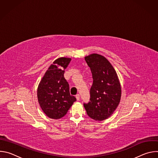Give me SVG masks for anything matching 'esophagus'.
<instances>
[{
  "label": "esophagus",
  "mask_w": 158,
  "mask_h": 158,
  "mask_svg": "<svg viewBox=\"0 0 158 158\" xmlns=\"http://www.w3.org/2000/svg\"><path fill=\"white\" fill-rule=\"evenodd\" d=\"M76 98L77 101H79V99H80V96H79V94H77V95L76 96Z\"/></svg>",
  "instance_id": "obj_1"
}]
</instances>
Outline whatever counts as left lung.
Returning a JSON list of instances; mask_svg holds the SVG:
<instances>
[{"mask_svg": "<svg viewBox=\"0 0 158 158\" xmlns=\"http://www.w3.org/2000/svg\"><path fill=\"white\" fill-rule=\"evenodd\" d=\"M84 59L91 69L93 83L90 101L84 106L90 118L104 121L113 114L120 102L121 84L116 71L105 57L92 54Z\"/></svg>", "mask_w": 158, "mask_h": 158, "instance_id": "obj_1", "label": "left lung"}]
</instances>
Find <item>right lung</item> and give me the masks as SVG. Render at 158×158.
Segmentation results:
<instances>
[{
    "mask_svg": "<svg viewBox=\"0 0 158 158\" xmlns=\"http://www.w3.org/2000/svg\"><path fill=\"white\" fill-rule=\"evenodd\" d=\"M71 58L59 57L55 60L42 78L37 88L39 105L48 117L58 119L64 116L76 101L71 96L69 85L64 77V70Z\"/></svg>",
    "mask_w": 158,
    "mask_h": 158,
    "instance_id": "1",
    "label": "right lung"
}]
</instances>
